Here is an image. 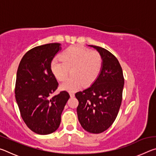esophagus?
<instances>
[{"label":"esophagus","mask_w":156,"mask_h":156,"mask_svg":"<svg viewBox=\"0 0 156 156\" xmlns=\"http://www.w3.org/2000/svg\"><path fill=\"white\" fill-rule=\"evenodd\" d=\"M69 95L72 98L74 97V96H75V94H74V93H73V92H69Z\"/></svg>","instance_id":"34e87169"}]
</instances>
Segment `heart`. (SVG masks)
I'll return each mask as SVG.
<instances>
[{"label": "heart", "instance_id": "b5f03b06", "mask_svg": "<svg viewBox=\"0 0 156 156\" xmlns=\"http://www.w3.org/2000/svg\"><path fill=\"white\" fill-rule=\"evenodd\" d=\"M61 60L55 58L50 67L58 80L64 81L71 69L72 76L61 84L62 89L69 91L77 90L82 86L94 83L99 75L102 60L98 52L79 46L69 47L60 56Z\"/></svg>", "mask_w": 156, "mask_h": 156}]
</instances>
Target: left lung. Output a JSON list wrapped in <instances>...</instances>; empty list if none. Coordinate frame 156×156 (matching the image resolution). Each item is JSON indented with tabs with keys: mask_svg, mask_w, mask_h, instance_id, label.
Listing matches in <instances>:
<instances>
[{
	"mask_svg": "<svg viewBox=\"0 0 156 156\" xmlns=\"http://www.w3.org/2000/svg\"><path fill=\"white\" fill-rule=\"evenodd\" d=\"M89 46L100 54L102 67L93 84L75 94L79 102L78 118L84 130L100 133L109 128L117 117L125 80L122 67L112 53L98 46Z\"/></svg>",
	"mask_w": 156,
	"mask_h": 156,
	"instance_id": "obj_1",
	"label": "left lung"
}]
</instances>
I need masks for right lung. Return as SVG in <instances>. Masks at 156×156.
<instances>
[{"mask_svg": "<svg viewBox=\"0 0 156 156\" xmlns=\"http://www.w3.org/2000/svg\"><path fill=\"white\" fill-rule=\"evenodd\" d=\"M60 45L49 43L34 47L24 55L18 68L15 97L21 117L31 131L40 135L57 130L70 97L66 91L52 96L58 83L50 65Z\"/></svg>", "mask_w": 156, "mask_h": 156, "instance_id": "right-lung-1", "label": "right lung"}]
</instances>
